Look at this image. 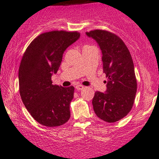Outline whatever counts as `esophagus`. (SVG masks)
<instances>
[{"mask_svg":"<svg viewBox=\"0 0 159 159\" xmlns=\"http://www.w3.org/2000/svg\"><path fill=\"white\" fill-rule=\"evenodd\" d=\"M75 88H76V90L80 91V90H83V89H84V86H83V85H76Z\"/></svg>","mask_w":159,"mask_h":159,"instance_id":"34e87169","label":"esophagus"}]
</instances>
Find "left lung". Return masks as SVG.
I'll return each instance as SVG.
<instances>
[{"label":"left lung","mask_w":159,"mask_h":159,"mask_svg":"<svg viewBox=\"0 0 159 159\" xmlns=\"http://www.w3.org/2000/svg\"><path fill=\"white\" fill-rule=\"evenodd\" d=\"M102 52L106 92L96 91L92 100L96 115L108 123L120 120L132 109L137 91L133 61L127 47L114 33L101 30L87 32Z\"/></svg>","instance_id":"8db88e82"}]
</instances>
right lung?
Instances as JSON below:
<instances>
[{
    "label": "right lung",
    "instance_id": "1",
    "mask_svg": "<svg viewBox=\"0 0 159 159\" xmlns=\"http://www.w3.org/2000/svg\"><path fill=\"white\" fill-rule=\"evenodd\" d=\"M80 37L77 32L56 30L42 33L27 47L19 70L22 102L31 116L48 127L63 125L70 117L74 88L53 85L65 50Z\"/></svg>",
    "mask_w": 159,
    "mask_h": 159
}]
</instances>
